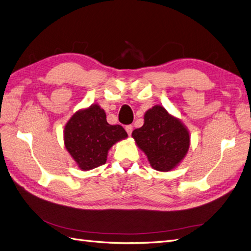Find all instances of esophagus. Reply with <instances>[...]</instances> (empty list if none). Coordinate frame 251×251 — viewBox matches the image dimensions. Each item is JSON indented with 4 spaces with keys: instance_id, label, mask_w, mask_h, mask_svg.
<instances>
[{
    "instance_id": "obj_1",
    "label": "esophagus",
    "mask_w": 251,
    "mask_h": 251,
    "mask_svg": "<svg viewBox=\"0 0 251 251\" xmlns=\"http://www.w3.org/2000/svg\"><path fill=\"white\" fill-rule=\"evenodd\" d=\"M126 133H127L128 135H131L132 132H133V126H131V125L126 126Z\"/></svg>"
}]
</instances>
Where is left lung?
<instances>
[{
    "mask_svg": "<svg viewBox=\"0 0 251 251\" xmlns=\"http://www.w3.org/2000/svg\"><path fill=\"white\" fill-rule=\"evenodd\" d=\"M137 146L147 155L151 168L169 172L181 162L189 148V133L179 119L161 105L144 114V124L132 133Z\"/></svg>",
    "mask_w": 251,
    "mask_h": 251,
    "instance_id": "1",
    "label": "left lung"
}]
</instances>
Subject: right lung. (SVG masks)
Instances as JSON below:
<instances>
[{
    "label": "right lung",
    "mask_w": 251,
    "mask_h": 251,
    "mask_svg": "<svg viewBox=\"0 0 251 251\" xmlns=\"http://www.w3.org/2000/svg\"><path fill=\"white\" fill-rule=\"evenodd\" d=\"M126 137L123 126L107 123L105 113L98 104L77 111L64 131L65 147L82 171L104 164L113 144Z\"/></svg>",
    "instance_id": "1"
}]
</instances>
